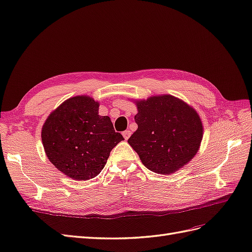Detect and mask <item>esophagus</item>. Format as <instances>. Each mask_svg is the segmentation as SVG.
Wrapping results in <instances>:
<instances>
[{
  "label": "esophagus",
  "instance_id": "34e87169",
  "mask_svg": "<svg viewBox=\"0 0 252 252\" xmlns=\"http://www.w3.org/2000/svg\"><path fill=\"white\" fill-rule=\"evenodd\" d=\"M122 135H124V137H125V139L126 140L128 137H130V135H131V131H128V130H126V131H125V132H122Z\"/></svg>",
  "mask_w": 252,
  "mask_h": 252
}]
</instances>
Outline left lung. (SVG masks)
<instances>
[{
    "instance_id": "obj_1",
    "label": "left lung",
    "mask_w": 252,
    "mask_h": 252,
    "mask_svg": "<svg viewBox=\"0 0 252 252\" xmlns=\"http://www.w3.org/2000/svg\"><path fill=\"white\" fill-rule=\"evenodd\" d=\"M136 107L137 130L127 143L143 164L155 173L169 175L189 163L203 138L196 110L168 94L140 99Z\"/></svg>"
}]
</instances>
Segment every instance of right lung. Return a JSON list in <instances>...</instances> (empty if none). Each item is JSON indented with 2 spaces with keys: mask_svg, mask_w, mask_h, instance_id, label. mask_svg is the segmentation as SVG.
<instances>
[{
  "mask_svg": "<svg viewBox=\"0 0 252 252\" xmlns=\"http://www.w3.org/2000/svg\"><path fill=\"white\" fill-rule=\"evenodd\" d=\"M98 102L87 95L66 99L42 127V142L49 161L76 180L97 176L110 151L125 138L115 132L108 116L98 115Z\"/></svg>",
  "mask_w": 252,
  "mask_h": 252,
  "instance_id": "add662e5",
  "label": "right lung"
}]
</instances>
